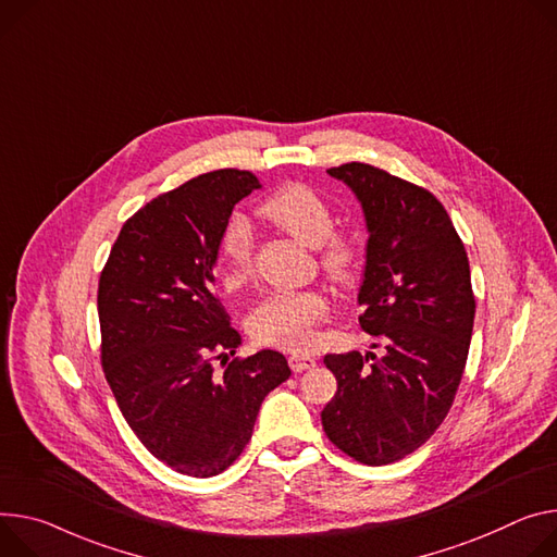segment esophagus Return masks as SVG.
<instances>
[{
	"label": "esophagus",
	"instance_id": "1",
	"mask_svg": "<svg viewBox=\"0 0 557 557\" xmlns=\"http://www.w3.org/2000/svg\"><path fill=\"white\" fill-rule=\"evenodd\" d=\"M315 358L313 356H309V352H293V356H288V364H290V369L295 371V373H299V371H307V369H311V367H315Z\"/></svg>",
	"mask_w": 557,
	"mask_h": 557
}]
</instances>
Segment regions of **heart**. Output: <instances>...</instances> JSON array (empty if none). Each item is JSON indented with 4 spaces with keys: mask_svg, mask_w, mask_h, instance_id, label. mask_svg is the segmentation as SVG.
Returning <instances> with one entry per match:
<instances>
[{
    "mask_svg": "<svg viewBox=\"0 0 557 557\" xmlns=\"http://www.w3.org/2000/svg\"><path fill=\"white\" fill-rule=\"evenodd\" d=\"M260 218L293 239L318 250V264L337 284H352L364 264V244L350 231H335V213L318 190L307 184H288L260 205ZM224 284L242 286L250 275L252 235L242 218H231L222 231ZM329 315V297L322 290L267 295L248 315L252 339L280 348H309L318 339V324Z\"/></svg>",
    "mask_w": 557,
    "mask_h": 557,
    "instance_id": "1",
    "label": "heart"
}]
</instances>
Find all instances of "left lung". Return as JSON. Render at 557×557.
<instances>
[{"label":"left lung","mask_w":557,"mask_h":557,"mask_svg":"<svg viewBox=\"0 0 557 557\" xmlns=\"http://www.w3.org/2000/svg\"><path fill=\"white\" fill-rule=\"evenodd\" d=\"M329 173L362 201L369 246L360 326L384 342L386 356L329 352L337 393L322 426L348 458L382 467L418 450L453 407L475 318L471 269L431 190L364 162Z\"/></svg>","instance_id":"1"}]
</instances>
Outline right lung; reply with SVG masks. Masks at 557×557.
Here are the masks:
<instances>
[{
  "instance_id": "add662e5",
  "label": "right lung",
  "mask_w": 557,
  "mask_h": 557,
  "mask_svg": "<svg viewBox=\"0 0 557 557\" xmlns=\"http://www.w3.org/2000/svg\"><path fill=\"white\" fill-rule=\"evenodd\" d=\"M256 188L250 171L220 169L158 195L124 222L99 275V348L117 407L150 455L193 478L239 458L264 397L290 375L271 348L228 362L242 335L213 290L222 231Z\"/></svg>"
}]
</instances>
